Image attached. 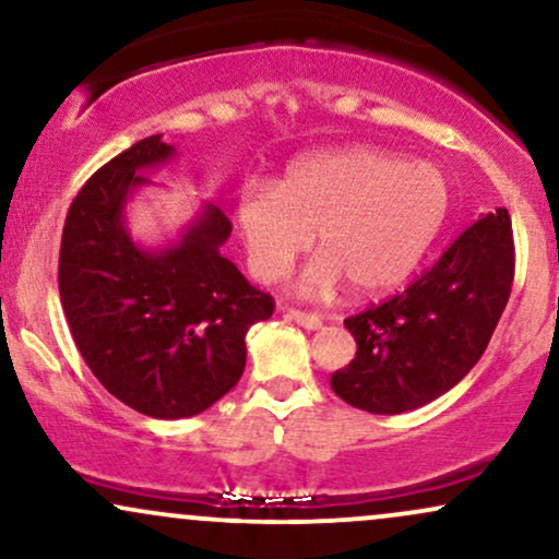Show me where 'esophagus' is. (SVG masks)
Returning <instances> with one entry per match:
<instances>
[{
  "mask_svg": "<svg viewBox=\"0 0 559 559\" xmlns=\"http://www.w3.org/2000/svg\"><path fill=\"white\" fill-rule=\"evenodd\" d=\"M286 316L294 320V323H299L301 329L307 331H318L320 325H323V318L316 316V312H305V310H286Z\"/></svg>",
  "mask_w": 559,
  "mask_h": 559,
  "instance_id": "obj_1",
  "label": "esophagus"
}]
</instances>
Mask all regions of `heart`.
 Returning <instances> with one entry per match:
<instances>
[{
	"mask_svg": "<svg viewBox=\"0 0 559 559\" xmlns=\"http://www.w3.org/2000/svg\"><path fill=\"white\" fill-rule=\"evenodd\" d=\"M449 202V181L433 163L344 146L294 159L275 189L243 191L236 223L254 278H284L316 234L323 254L301 273V292L329 294L346 278L352 292L373 297L418 267Z\"/></svg>",
	"mask_w": 559,
	"mask_h": 559,
	"instance_id": "heart-1",
	"label": "heart"
}]
</instances>
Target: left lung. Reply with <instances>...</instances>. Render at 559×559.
<instances>
[{
  "label": "left lung",
  "instance_id": "left-lung-1",
  "mask_svg": "<svg viewBox=\"0 0 559 559\" xmlns=\"http://www.w3.org/2000/svg\"><path fill=\"white\" fill-rule=\"evenodd\" d=\"M515 275L504 207L473 223L402 294L344 320L355 360L331 376L352 407L400 415L439 400L480 360Z\"/></svg>",
  "mask_w": 559,
  "mask_h": 559
}]
</instances>
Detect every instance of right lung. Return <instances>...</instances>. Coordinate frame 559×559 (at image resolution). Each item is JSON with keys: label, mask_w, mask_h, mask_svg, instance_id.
I'll list each match as a JSON object with an SVG mask.
<instances>
[{"label": "right lung", "mask_w": 559, "mask_h": 559, "mask_svg": "<svg viewBox=\"0 0 559 559\" xmlns=\"http://www.w3.org/2000/svg\"><path fill=\"white\" fill-rule=\"evenodd\" d=\"M173 157L159 133L112 157L70 204L60 247V299L81 357L115 400L159 420L228 394L247 365V331L273 316V297L221 254L226 210L204 202L168 247L131 239L128 199Z\"/></svg>", "instance_id": "obj_1"}]
</instances>
